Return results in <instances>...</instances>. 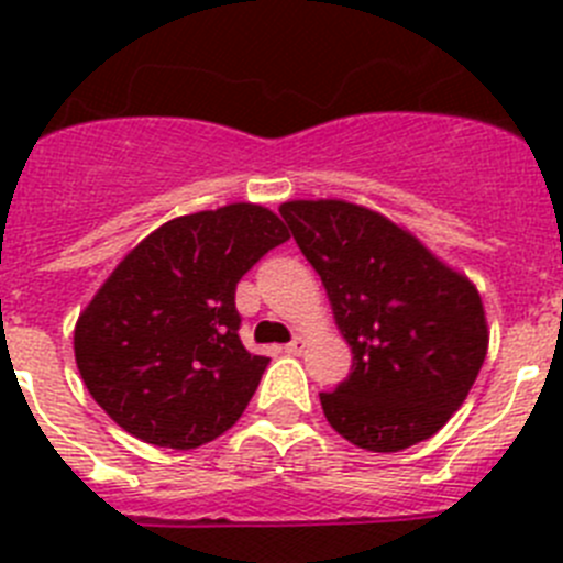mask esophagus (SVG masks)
Returning <instances> with one entry per match:
<instances>
[{
    "instance_id": "esophagus-1",
    "label": "esophagus",
    "mask_w": 563,
    "mask_h": 563,
    "mask_svg": "<svg viewBox=\"0 0 563 563\" xmlns=\"http://www.w3.org/2000/svg\"><path fill=\"white\" fill-rule=\"evenodd\" d=\"M305 350H307V341H305V338H301V335L292 338V341L285 346L287 355H301V352H305Z\"/></svg>"
}]
</instances>
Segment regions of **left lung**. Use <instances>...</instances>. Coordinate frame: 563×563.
Here are the masks:
<instances>
[{"label": "left lung", "mask_w": 563, "mask_h": 563, "mask_svg": "<svg viewBox=\"0 0 563 563\" xmlns=\"http://www.w3.org/2000/svg\"><path fill=\"white\" fill-rule=\"evenodd\" d=\"M278 213L324 282L352 346L350 377L321 391L330 426L375 454L429 440L465 402L485 363L476 287L369 208L292 200Z\"/></svg>", "instance_id": "obj_1"}]
</instances>
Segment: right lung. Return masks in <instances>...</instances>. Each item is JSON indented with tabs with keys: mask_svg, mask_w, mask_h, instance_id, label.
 I'll return each mask as SVG.
<instances>
[{
	"mask_svg": "<svg viewBox=\"0 0 563 563\" xmlns=\"http://www.w3.org/2000/svg\"><path fill=\"white\" fill-rule=\"evenodd\" d=\"M287 239L276 213L233 202L177 217L123 256L73 341L84 386L123 431L188 451L242 417L271 357L239 341L236 285Z\"/></svg>",
	"mask_w": 563,
	"mask_h": 563,
	"instance_id": "1",
	"label": "right lung"
}]
</instances>
